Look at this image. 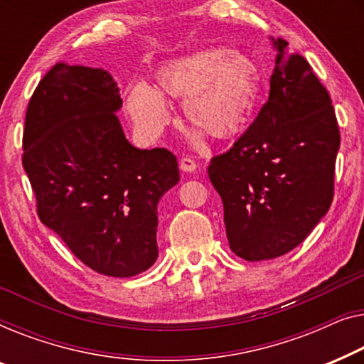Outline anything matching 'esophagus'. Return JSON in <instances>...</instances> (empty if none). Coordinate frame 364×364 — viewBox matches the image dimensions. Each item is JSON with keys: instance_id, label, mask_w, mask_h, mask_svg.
<instances>
[{"instance_id": "34e87169", "label": "esophagus", "mask_w": 364, "mask_h": 364, "mask_svg": "<svg viewBox=\"0 0 364 364\" xmlns=\"http://www.w3.org/2000/svg\"><path fill=\"white\" fill-rule=\"evenodd\" d=\"M180 168L183 171H186V173H191V171H194L198 168V163L193 160V158H188V156H184V158H181L180 160Z\"/></svg>"}]
</instances>
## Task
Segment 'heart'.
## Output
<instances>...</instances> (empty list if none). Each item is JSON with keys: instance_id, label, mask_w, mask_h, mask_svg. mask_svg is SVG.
Listing matches in <instances>:
<instances>
[{"instance_id": "obj_1", "label": "heart", "mask_w": 364, "mask_h": 364, "mask_svg": "<svg viewBox=\"0 0 364 364\" xmlns=\"http://www.w3.org/2000/svg\"><path fill=\"white\" fill-rule=\"evenodd\" d=\"M155 89L129 87L125 112L148 138L160 135L170 122L163 99L181 100L183 115L198 132L216 141H229L247 129L260 94V70L247 54L228 48H208L168 60L153 74Z\"/></svg>"}]
</instances>
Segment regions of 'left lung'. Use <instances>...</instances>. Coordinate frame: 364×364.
<instances>
[{
  "label": "left lung",
  "instance_id": "8db88e82",
  "mask_svg": "<svg viewBox=\"0 0 364 364\" xmlns=\"http://www.w3.org/2000/svg\"><path fill=\"white\" fill-rule=\"evenodd\" d=\"M269 99L208 175L224 206L229 247L249 262L304 242L333 201L340 129L326 87L304 55L275 41Z\"/></svg>",
  "mask_w": 364,
  "mask_h": 364
}]
</instances>
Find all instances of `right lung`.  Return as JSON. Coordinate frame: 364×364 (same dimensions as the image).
I'll list each match as a JSON object with an SVG mask.
<instances>
[{
	"label": "right lung",
	"mask_w": 364,
	"mask_h": 364,
	"mask_svg": "<svg viewBox=\"0 0 364 364\" xmlns=\"http://www.w3.org/2000/svg\"><path fill=\"white\" fill-rule=\"evenodd\" d=\"M104 69L58 63L31 97L23 168L41 223L97 274L133 277L158 257V201L180 181L166 148L138 150Z\"/></svg>",
	"instance_id": "obj_1"
}]
</instances>
